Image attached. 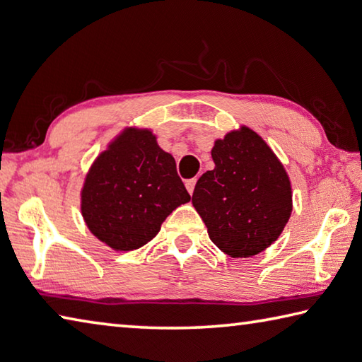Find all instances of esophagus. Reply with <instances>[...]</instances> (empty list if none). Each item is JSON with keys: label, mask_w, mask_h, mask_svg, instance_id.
<instances>
[{"label": "esophagus", "mask_w": 362, "mask_h": 362, "mask_svg": "<svg viewBox=\"0 0 362 362\" xmlns=\"http://www.w3.org/2000/svg\"><path fill=\"white\" fill-rule=\"evenodd\" d=\"M195 184H197V178H192V180H187V181H186V189H187V192H189L190 195L194 194Z\"/></svg>", "instance_id": "34e87169"}]
</instances>
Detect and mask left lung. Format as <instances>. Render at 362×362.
Listing matches in <instances>:
<instances>
[{"label":"left lung","instance_id":"1","mask_svg":"<svg viewBox=\"0 0 362 362\" xmlns=\"http://www.w3.org/2000/svg\"><path fill=\"white\" fill-rule=\"evenodd\" d=\"M214 168L197 181L192 204L223 254L247 258L277 241L291 211V182L282 162L247 126L211 149Z\"/></svg>","mask_w":362,"mask_h":362}]
</instances>
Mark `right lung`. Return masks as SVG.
I'll use <instances>...</instances> for the list:
<instances>
[{"label":"right lung","instance_id":"add662e5","mask_svg":"<svg viewBox=\"0 0 362 362\" xmlns=\"http://www.w3.org/2000/svg\"><path fill=\"white\" fill-rule=\"evenodd\" d=\"M189 200L173 156L158 145L151 129L126 127L88 170L80 211L99 241L127 252L151 241Z\"/></svg>","mask_w":362,"mask_h":362}]
</instances>
